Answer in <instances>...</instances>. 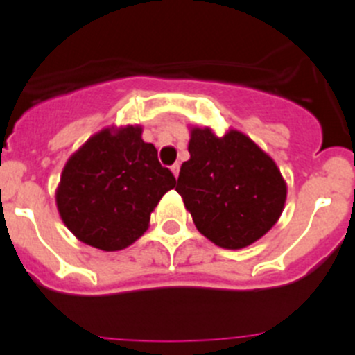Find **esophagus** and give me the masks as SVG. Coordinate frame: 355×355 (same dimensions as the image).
I'll list each match as a JSON object with an SVG mask.
<instances>
[{
    "instance_id": "34e87169",
    "label": "esophagus",
    "mask_w": 355,
    "mask_h": 355,
    "mask_svg": "<svg viewBox=\"0 0 355 355\" xmlns=\"http://www.w3.org/2000/svg\"><path fill=\"white\" fill-rule=\"evenodd\" d=\"M171 171H173V175H175V177L178 178V173H180V164H178V163H175L173 166H171Z\"/></svg>"
}]
</instances>
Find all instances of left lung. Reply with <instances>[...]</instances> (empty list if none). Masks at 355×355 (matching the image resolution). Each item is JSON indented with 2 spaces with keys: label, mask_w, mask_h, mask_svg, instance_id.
Returning <instances> with one entry per match:
<instances>
[{
  "label": "left lung",
  "mask_w": 355,
  "mask_h": 355,
  "mask_svg": "<svg viewBox=\"0 0 355 355\" xmlns=\"http://www.w3.org/2000/svg\"><path fill=\"white\" fill-rule=\"evenodd\" d=\"M189 157L177 192L196 228L214 245L244 249L275 227L287 200L280 168L249 135L228 128L189 127Z\"/></svg>",
  "instance_id": "obj_1"
}]
</instances>
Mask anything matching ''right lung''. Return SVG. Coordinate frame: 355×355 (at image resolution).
I'll return each mask as SVG.
<instances>
[{
    "instance_id": "obj_1",
    "label": "right lung",
    "mask_w": 355,
    "mask_h": 355,
    "mask_svg": "<svg viewBox=\"0 0 355 355\" xmlns=\"http://www.w3.org/2000/svg\"><path fill=\"white\" fill-rule=\"evenodd\" d=\"M175 185L155 146L142 139L141 125H111L67 159L56 207L78 241L114 252L144 235L157 202Z\"/></svg>"
}]
</instances>
